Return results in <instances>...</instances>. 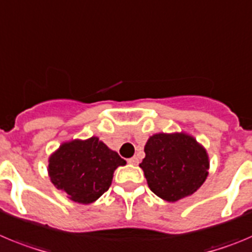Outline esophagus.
Wrapping results in <instances>:
<instances>
[{
  "label": "esophagus",
  "mask_w": 252,
  "mask_h": 252,
  "mask_svg": "<svg viewBox=\"0 0 252 252\" xmlns=\"http://www.w3.org/2000/svg\"><path fill=\"white\" fill-rule=\"evenodd\" d=\"M138 162H139V160H138L137 157H131L128 159L129 164H138Z\"/></svg>",
  "instance_id": "1"
}]
</instances>
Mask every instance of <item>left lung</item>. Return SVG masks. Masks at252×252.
Masks as SVG:
<instances>
[{
	"mask_svg": "<svg viewBox=\"0 0 252 252\" xmlns=\"http://www.w3.org/2000/svg\"><path fill=\"white\" fill-rule=\"evenodd\" d=\"M144 152L146 158L139 165L149 188L168 202L194 193L207 178V153L185 133L154 134Z\"/></svg>",
	"mask_w": 252,
	"mask_h": 252,
	"instance_id": "1",
	"label": "left lung"
}]
</instances>
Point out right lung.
Segmentation results:
<instances>
[{
	"label": "right lung",
	"instance_id": "add662e5",
	"mask_svg": "<svg viewBox=\"0 0 252 252\" xmlns=\"http://www.w3.org/2000/svg\"><path fill=\"white\" fill-rule=\"evenodd\" d=\"M126 160L99 140L64 143L49 159V174L58 189L65 191L75 202L92 203L112 185L113 173Z\"/></svg>",
	"mask_w": 252,
	"mask_h": 252
}]
</instances>
